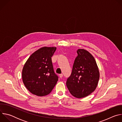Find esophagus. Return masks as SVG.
Masks as SVG:
<instances>
[{
  "mask_svg": "<svg viewBox=\"0 0 122 122\" xmlns=\"http://www.w3.org/2000/svg\"><path fill=\"white\" fill-rule=\"evenodd\" d=\"M59 76L60 78H62L63 77V74H60L59 75Z\"/></svg>",
  "mask_w": 122,
  "mask_h": 122,
  "instance_id": "obj_1",
  "label": "esophagus"
}]
</instances>
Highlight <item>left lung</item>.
Returning a JSON list of instances; mask_svg holds the SVG:
<instances>
[{
    "instance_id": "left-lung-1",
    "label": "left lung",
    "mask_w": 122,
    "mask_h": 122,
    "mask_svg": "<svg viewBox=\"0 0 122 122\" xmlns=\"http://www.w3.org/2000/svg\"><path fill=\"white\" fill-rule=\"evenodd\" d=\"M72 72L66 85L71 94L80 98L88 96L96 89L99 79V72L93 56L84 49L77 51Z\"/></svg>"
}]
</instances>
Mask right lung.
I'll use <instances>...</instances> for the list:
<instances>
[{
    "label": "right lung",
    "mask_w": 122,
    "mask_h": 122,
    "mask_svg": "<svg viewBox=\"0 0 122 122\" xmlns=\"http://www.w3.org/2000/svg\"><path fill=\"white\" fill-rule=\"evenodd\" d=\"M56 47H43L35 51L25 62L22 79L27 90L38 96L50 94L58 80L55 73L51 57Z\"/></svg>",
    "instance_id": "add662e5"
}]
</instances>
